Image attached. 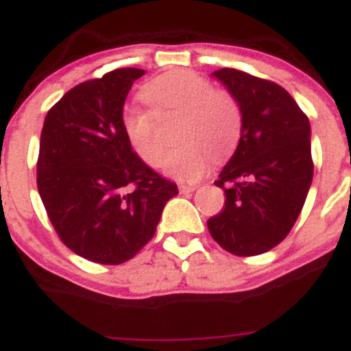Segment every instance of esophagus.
I'll use <instances>...</instances> for the list:
<instances>
[{
  "label": "esophagus",
  "instance_id": "esophagus-1",
  "mask_svg": "<svg viewBox=\"0 0 351 351\" xmlns=\"http://www.w3.org/2000/svg\"><path fill=\"white\" fill-rule=\"evenodd\" d=\"M195 189H197L195 185H180V192L182 193H190V192H193Z\"/></svg>",
  "mask_w": 351,
  "mask_h": 351
}]
</instances>
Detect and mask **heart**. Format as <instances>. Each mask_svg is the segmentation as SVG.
I'll list each match as a JSON object with an SVG mask.
<instances>
[{
    "mask_svg": "<svg viewBox=\"0 0 351 351\" xmlns=\"http://www.w3.org/2000/svg\"><path fill=\"white\" fill-rule=\"evenodd\" d=\"M143 95L153 112L127 108L122 129L146 165L156 166L161 161L162 143L156 130V115L169 110L183 112L175 132L180 143L162 159L169 176L195 182L207 171L210 153L221 159L234 149L241 134V108L231 93L214 90L207 77L190 71L169 73L146 84Z\"/></svg>",
    "mask_w": 351,
    "mask_h": 351,
    "instance_id": "b5f03b06",
    "label": "heart"
}]
</instances>
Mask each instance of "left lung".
I'll use <instances>...</instances> for the list:
<instances>
[{"label": "left lung", "mask_w": 351, "mask_h": 351, "mask_svg": "<svg viewBox=\"0 0 351 351\" xmlns=\"http://www.w3.org/2000/svg\"><path fill=\"white\" fill-rule=\"evenodd\" d=\"M241 108L238 149L215 180L224 190L210 236L236 256L267 253L287 238L313 183L311 125L289 91L244 71H215Z\"/></svg>", "instance_id": "obj_1"}]
</instances>
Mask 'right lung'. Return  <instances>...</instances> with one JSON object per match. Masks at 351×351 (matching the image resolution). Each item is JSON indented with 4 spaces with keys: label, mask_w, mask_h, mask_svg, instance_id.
<instances>
[{
    "label": "right lung",
    "mask_w": 351,
    "mask_h": 351,
    "mask_svg": "<svg viewBox=\"0 0 351 351\" xmlns=\"http://www.w3.org/2000/svg\"><path fill=\"white\" fill-rule=\"evenodd\" d=\"M146 71L122 67L71 88L47 112L37 159V189L59 239L80 256L120 265L156 232L173 182L132 151L123 104Z\"/></svg>",
    "instance_id": "add662e5"
}]
</instances>
